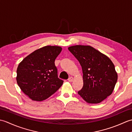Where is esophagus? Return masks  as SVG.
<instances>
[{"mask_svg": "<svg viewBox=\"0 0 132 132\" xmlns=\"http://www.w3.org/2000/svg\"><path fill=\"white\" fill-rule=\"evenodd\" d=\"M72 80H73V78H72V77H70V78H69V79H68V81H69V82H71Z\"/></svg>", "mask_w": 132, "mask_h": 132, "instance_id": "1", "label": "esophagus"}]
</instances>
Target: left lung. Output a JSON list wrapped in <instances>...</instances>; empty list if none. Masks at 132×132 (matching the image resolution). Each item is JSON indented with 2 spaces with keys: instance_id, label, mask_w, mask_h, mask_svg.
<instances>
[{
  "instance_id": "1",
  "label": "left lung",
  "mask_w": 132,
  "mask_h": 132,
  "mask_svg": "<svg viewBox=\"0 0 132 132\" xmlns=\"http://www.w3.org/2000/svg\"><path fill=\"white\" fill-rule=\"evenodd\" d=\"M68 49L82 69L83 86L78 92L89 104L102 102L112 93L117 73L112 62L106 55L89 45L71 46Z\"/></svg>"
}]
</instances>
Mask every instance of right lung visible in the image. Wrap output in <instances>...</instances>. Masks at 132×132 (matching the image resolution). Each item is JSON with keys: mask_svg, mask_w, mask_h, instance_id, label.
<instances>
[{"mask_svg": "<svg viewBox=\"0 0 132 132\" xmlns=\"http://www.w3.org/2000/svg\"><path fill=\"white\" fill-rule=\"evenodd\" d=\"M58 46H45L23 59L17 69L16 81L33 101L41 102L54 94L63 81L58 78L54 62L62 51Z\"/></svg>", "mask_w": 132, "mask_h": 132, "instance_id": "1", "label": "right lung"}]
</instances>
